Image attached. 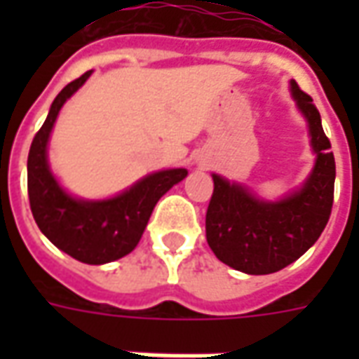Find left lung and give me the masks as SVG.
Returning a JSON list of instances; mask_svg holds the SVG:
<instances>
[{
    "label": "left lung",
    "mask_w": 359,
    "mask_h": 359,
    "mask_svg": "<svg viewBox=\"0 0 359 359\" xmlns=\"http://www.w3.org/2000/svg\"><path fill=\"white\" fill-rule=\"evenodd\" d=\"M296 107L308 123L316 163L292 192L264 200L241 182L213 177V196L205 213L208 244L229 267L248 275H269L304 256L323 233L334 194V156L313 100L290 81Z\"/></svg>",
    "instance_id": "left-lung-1"
}]
</instances>
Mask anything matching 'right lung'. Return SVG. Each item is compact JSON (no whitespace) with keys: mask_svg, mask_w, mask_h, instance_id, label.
Masks as SVG:
<instances>
[{"mask_svg":"<svg viewBox=\"0 0 359 359\" xmlns=\"http://www.w3.org/2000/svg\"><path fill=\"white\" fill-rule=\"evenodd\" d=\"M84 73L53 100L46 123L28 151V200L36 225L46 238L74 259L103 265L130 254L140 242L159 198L188 175L187 169H163L146 175L121 194L105 200H84L69 194L51 172L48 144L61 107L88 81Z\"/></svg>","mask_w":359,"mask_h":359,"instance_id":"right-lung-1","label":"right lung"}]
</instances>
